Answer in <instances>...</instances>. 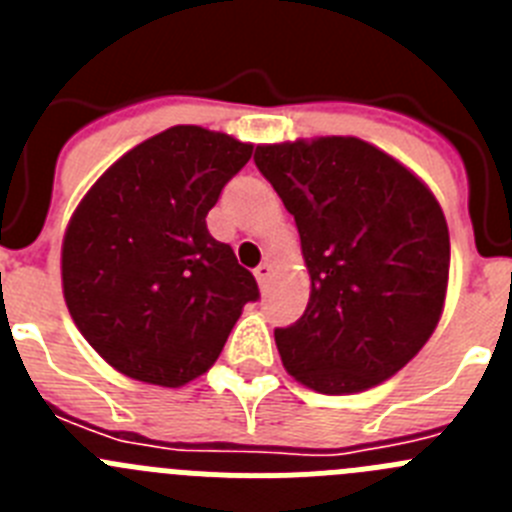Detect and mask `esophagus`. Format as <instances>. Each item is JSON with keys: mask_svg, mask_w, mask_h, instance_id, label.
Listing matches in <instances>:
<instances>
[{"mask_svg": "<svg viewBox=\"0 0 512 512\" xmlns=\"http://www.w3.org/2000/svg\"><path fill=\"white\" fill-rule=\"evenodd\" d=\"M253 274H256L259 284H261V287H264V284L269 282V277H271V264H269V261H261V264L256 266V271H253Z\"/></svg>", "mask_w": 512, "mask_h": 512, "instance_id": "obj_1", "label": "esophagus"}]
</instances>
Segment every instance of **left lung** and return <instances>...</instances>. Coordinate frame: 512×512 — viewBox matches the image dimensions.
Instances as JSON below:
<instances>
[{"label": "left lung", "instance_id": "obj_1", "mask_svg": "<svg viewBox=\"0 0 512 512\" xmlns=\"http://www.w3.org/2000/svg\"><path fill=\"white\" fill-rule=\"evenodd\" d=\"M300 230L310 302L274 330L282 364L323 395L390 379L436 330L449 284V228L433 192L359 138L256 146Z\"/></svg>", "mask_w": 512, "mask_h": 512}]
</instances>
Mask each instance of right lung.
<instances>
[{
  "instance_id": "add662e5",
  "label": "right lung",
  "mask_w": 512,
  "mask_h": 512,
  "mask_svg": "<svg viewBox=\"0 0 512 512\" xmlns=\"http://www.w3.org/2000/svg\"><path fill=\"white\" fill-rule=\"evenodd\" d=\"M251 143L200 125L143 140L97 179L63 235L61 279L89 346L138 382L182 387L217 361L259 284L207 212Z\"/></svg>"
}]
</instances>
